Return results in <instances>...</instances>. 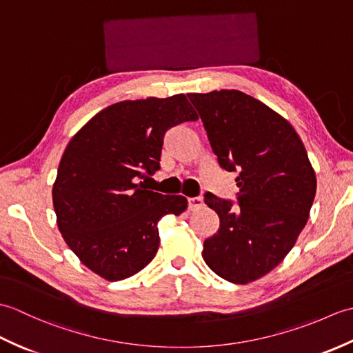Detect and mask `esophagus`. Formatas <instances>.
Returning a JSON list of instances; mask_svg holds the SVG:
<instances>
[{"mask_svg": "<svg viewBox=\"0 0 353 353\" xmlns=\"http://www.w3.org/2000/svg\"><path fill=\"white\" fill-rule=\"evenodd\" d=\"M201 206H203V199L201 197H190L188 199L190 211H196V209H200Z\"/></svg>", "mask_w": 353, "mask_h": 353, "instance_id": "esophagus-1", "label": "esophagus"}]
</instances>
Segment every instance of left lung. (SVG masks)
<instances>
[{
    "label": "left lung",
    "mask_w": 353,
    "mask_h": 353,
    "mask_svg": "<svg viewBox=\"0 0 353 353\" xmlns=\"http://www.w3.org/2000/svg\"><path fill=\"white\" fill-rule=\"evenodd\" d=\"M219 165L236 172V203L205 194L220 229L205 239L208 267L232 283H249L282 262L308 221L316 172L292 125L236 89L188 94Z\"/></svg>",
    "instance_id": "1"
}]
</instances>
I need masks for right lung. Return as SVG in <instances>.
<instances>
[{"label": "right lung", "instance_id": "right-lung-1", "mask_svg": "<svg viewBox=\"0 0 353 353\" xmlns=\"http://www.w3.org/2000/svg\"><path fill=\"white\" fill-rule=\"evenodd\" d=\"M197 118L183 94L148 97L108 106L74 134L52 205L66 244L94 273L123 281L156 256L157 223L182 214L188 201L147 190V176L161 170L165 133Z\"/></svg>", "mask_w": 353, "mask_h": 353}]
</instances>
